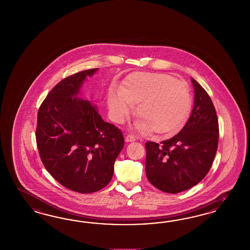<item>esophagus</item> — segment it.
<instances>
[{"label":"esophagus","mask_w":250,"mask_h":250,"mask_svg":"<svg viewBox=\"0 0 250 250\" xmlns=\"http://www.w3.org/2000/svg\"><path fill=\"white\" fill-rule=\"evenodd\" d=\"M136 136L133 135H127L125 136V142H133V141H136Z\"/></svg>","instance_id":"34e87169"}]
</instances>
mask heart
<instances>
[{
	"label": "heart",
	"mask_w": 250,
	"mask_h": 250,
	"mask_svg": "<svg viewBox=\"0 0 250 250\" xmlns=\"http://www.w3.org/2000/svg\"><path fill=\"white\" fill-rule=\"evenodd\" d=\"M108 107L115 123L128 119L137 104L140 116L135 127L142 132L153 131L171 135L184 126L189 118L191 98L185 82L166 73H136L123 87L108 92Z\"/></svg>",
	"instance_id": "heart-1"
}]
</instances>
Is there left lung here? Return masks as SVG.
<instances>
[{
  "mask_svg": "<svg viewBox=\"0 0 250 250\" xmlns=\"http://www.w3.org/2000/svg\"><path fill=\"white\" fill-rule=\"evenodd\" d=\"M194 104L189 120L176 136L160 142H146V174L156 188L179 193L195 186L212 167L219 125L215 108L205 89L191 79Z\"/></svg>",
  "mask_w": 250,
  "mask_h": 250,
  "instance_id": "1",
  "label": "left lung"
}]
</instances>
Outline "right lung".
Returning <instances> with one entry per match:
<instances>
[{
  "instance_id": "1",
  "label": "right lung",
  "mask_w": 250,
  "mask_h": 250,
  "mask_svg": "<svg viewBox=\"0 0 250 250\" xmlns=\"http://www.w3.org/2000/svg\"><path fill=\"white\" fill-rule=\"evenodd\" d=\"M97 70L63 79L38 110L36 138L44 166L61 185L81 193L98 191L111 182L125 145L121 130L104 121L90 101L78 97L86 78Z\"/></svg>"
}]
</instances>
